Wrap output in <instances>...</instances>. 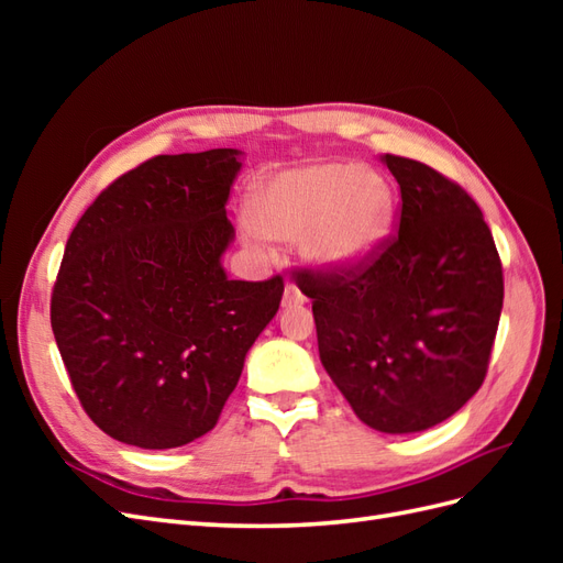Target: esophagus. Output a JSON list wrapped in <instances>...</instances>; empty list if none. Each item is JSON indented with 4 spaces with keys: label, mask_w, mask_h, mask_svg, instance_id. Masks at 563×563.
I'll list each match as a JSON object with an SVG mask.
<instances>
[{
    "label": "esophagus",
    "mask_w": 563,
    "mask_h": 563,
    "mask_svg": "<svg viewBox=\"0 0 563 563\" xmlns=\"http://www.w3.org/2000/svg\"><path fill=\"white\" fill-rule=\"evenodd\" d=\"M308 300H305L302 291L296 286V284H286L284 288V298H282V308H300V305H305Z\"/></svg>",
    "instance_id": "1"
}]
</instances>
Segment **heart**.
I'll use <instances>...</instances> for the list:
<instances>
[{
    "label": "heart",
    "instance_id": "1",
    "mask_svg": "<svg viewBox=\"0 0 563 563\" xmlns=\"http://www.w3.org/2000/svg\"><path fill=\"white\" fill-rule=\"evenodd\" d=\"M395 213L389 180L371 166L305 162L272 172L246 195L244 236L267 251L269 240H298L310 265L352 275L387 242Z\"/></svg>",
    "mask_w": 563,
    "mask_h": 563
}]
</instances>
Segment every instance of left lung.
<instances>
[{
	"mask_svg": "<svg viewBox=\"0 0 563 563\" xmlns=\"http://www.w3.org/2000/svg\"><path fill=\"white\" fill-rule=\"evenodd\" d=\"M399 234L352 275H302L319 360L385 434L430 430L482 387L503 312V265L474 199L428 164L383 155Z\"/></svg>",
	"mask_w": 563,
	"mask_h": 563,
	"instance_id": "1",
	"label": "left lung"
}]
</instances>
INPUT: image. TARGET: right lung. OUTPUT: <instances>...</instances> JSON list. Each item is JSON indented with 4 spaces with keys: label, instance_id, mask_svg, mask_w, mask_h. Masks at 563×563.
<instances>
[{
    "label": "right lung",
    "instance_id": "obj_1",
    "mask_svg": "<svg viewBox=\"0 0 563 563\" xmlns=\"http://www.w3.org/2000/svg\"><path fill=\"white\" fill-rule=\"evenodd\" d=\"M244 152L159 155L79 218L51 296V329L84 411L112 439L176 449L213 430L284 296L234 282L225 203Z\"/></svg>",
    "mask_w": 563,
    "mask_h": 563
}]
</instances>
